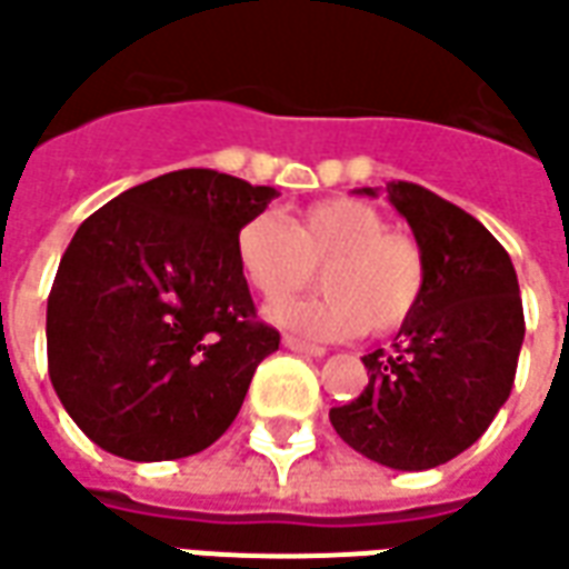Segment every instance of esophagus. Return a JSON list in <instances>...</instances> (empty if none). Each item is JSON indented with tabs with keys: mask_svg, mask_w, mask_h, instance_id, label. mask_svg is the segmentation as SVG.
<instances>
[{
	"mask_svg": "<svg viewBox=\"0 0 569 569\" xmlns=\"http://www.w3.org/2000/svg\"><path fill=\"white\" fill-rule=\"evenodd\" d=\"M283 346L289 351H296V355H308V358H323V349H317V346H308V342H301L296 336H283Z\"/></svg>",
	"mask_w": 569,
	"mask_h": 569,
	"instance_id": "esophagus-1",
	"label": "esophagus"
}]
</instances>
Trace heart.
I'll return each instance as SVG.
<instances>
[{
  "label": "heart",
  "instance_id": "b5f03b06",
  "mask_svg": "<svg viewBox=\"0 0 569 569\" xmlns=\"http://www.w3.org/2000/svg\"><path fill=\"white\" fill-rule=\"evenodd\" d=\"M236 264L264 301L296 296L315 283V299L280 301L268 311L273 323L315 342H336L405 327L427 292V254L408 233L389 230L380 208L361 199L308 204L289 223L254 214L236 233Z\"/></svg>",
  "mask_w": 569,
  "mask_h": 569
}]
</instances>
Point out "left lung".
<instances>
[{"label":"left lung","instance_id":"obj_1","mask_svg":"<svg viewBox=\"0 0 569 569\" xmlns=\"http://www.w3.org/2000/svg\"><path fill=\"white\" fill-rule=\"evenodd\" d=\"M386 192L427 254V292L396 342L361 358L370 382L330 423L370 461L430 470L473 446L511 396L523 301L511 258L473 214L405 180Z\"/></svg>","mask_w":569,"mask_h":569}]
</instances>
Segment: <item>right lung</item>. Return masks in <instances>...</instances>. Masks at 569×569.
Instances as JSON below:
<instances>
[{
  "label": "right lung",
  "mask_w": 569,
  "mask_h": 569,
  "mask_svg": "<svg viewBox=\"0 0 569 569\" xmlns=\"http://www.w3.org/2000/svg\"><path fill=\"white\" fill-rule=\"evenodd\" d=\"M277 196L187 168L80 223L46 308L49 380L99 448L173 461L218 442L280 333L254 320L236 233Z\"/></svg>",
  "instance_id": "right-lung-1"
}]
</instances>
